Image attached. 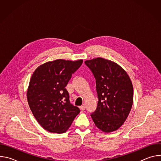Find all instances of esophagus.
Instances as JSON below:
<instances>
[{
	"mask_svg": "<svg viewBox=\"0 0 161 161\" xmlns=\"http://www.w3.org/2000/svg\"><path fill=\"white\" fill-rule=\"evenodd\" d=\"M80 109H81V111H84V110L85 109V106L84 104H83V105H81V106L80 107Z\"/></svg>",
	"mask_w": 161,
	"mask_h": 161,
	"instance_id": "obj_1",
	"label": "esophagus"
}]
</instances>
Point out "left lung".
<instances>
[{
  "label": "left lung",
  "mask_w": 161,
  "mask_h": 161,
  "mask_svg": "<svg viewBox=\"0 0 161 161\" xmlns=\"http://www.w3.org/2000/svg\"><path fill=\"white\" fill-rule=\"evenodd\" d=\"M96 83L98 102L90 114L103 132L117 130L126 120L133 103V86L127 73L115 62L103 58L86 60Z\"/></svg>",
  "instance_id": "8db88e82"
}]
</instances>
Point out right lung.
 I'll return each instance as SVG.
<instances>
[{
  "label": "right lung",
  "mask_w": 161,
  "mask_h": 161,
  "mask_svg": "<svg viewBox=\"0 0 161 161\" xmlns=\"http://www.w3.org/2000/svg\"><path fill=\"white\" fill-rule=\"evenodd\" d=\"M58 59L45 63L34 72L27 90L29 107L38 123L50 132L63 133L78 115L79 108L71 104L65 86L82 65Z\"/></svg>",
  "instance_id": "1"
}]
</instances>
